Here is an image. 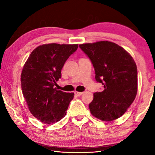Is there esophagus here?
<instances>
[{
    "instance_id": "esophagus-1",
    "label": "esophagus",
    "mask_w": 155,
    "mask_h": 155,
    "mask_svg": "<svg viewBox=\"0 0 155 155\" xmlns=\"http://www.w3.org/2000/svg\"><path fill=\"white\" fill-rule=\"evenodd\" d=\"M82 93L83 92H75V94L76 95V96H78V97H80V96H81V95L82 94Z\"/></svg>"
}]
</instances>
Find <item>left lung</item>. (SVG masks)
Returning <instances> with one entry per match:
<instances>
[{"instance_id": "1", "label": "left lung", "mask_w": 155, "mask_h": 155, "mask_svg": "<svg viewBox=\"0 0 155 155\" xmlns=\"http://www.w3.org/2000/svg\"><path fill=\"white\" fill-rule=\"evenodd\" d=\"M92 61L95 79L104 85L94 93L89 104L91 114L104 121H111L126 113L137 92V71L133 57L124 48L108 41L79 46Z\"/></svg>"}]
</instances>
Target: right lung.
<instances>
[{"label":"right lung","instance_id":"obj_1","mask_svg":"<svg viewBox=\"0 0 155 155\" xmlns=\"http://www.w3.org/2000/svg\"><path fill=\"white\" fill-rule=\"evenodd\" d=\"M78 44H48L38 46L27 58L21 73V87L29 111L45 124H54L66 115L74 93L57 90L65 61Z\"/></svg>","mask_w":155,"mask_h":155}]
</instances>
